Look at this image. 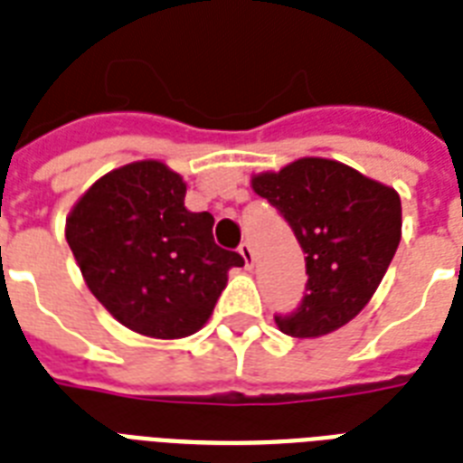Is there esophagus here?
Masks as SVG:
<instances>
[{"label": "esophagus", "instance_id": "34e87169", "mask_svg": "<svg viewBox=\"0 0 463 463\" xmlns=\"http://www.w3.org/2000/svg\"><path fill=\"white\" fill-rule=\"evenodd\" d=\"M238 250H240V254H242V260H245V267L252 269V264H254V250H252V245H250V242H242V245H240Z\"/></svg>", "mask_w": 463, "mask_h": 463}]
</instances>
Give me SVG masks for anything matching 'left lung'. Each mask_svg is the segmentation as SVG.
I'll list each match as a JSON object with an SVG mask.
<instances>
[{
  "label": "left lung",
  "instance_id": "1",
  "mask_svg": "<svg viewBox=\"0 0 463 463\" xmlns=\"http://www.w3.org/2000/svg\"><path fill=\"white\" fill-rule=\"evenodd\" d=\"M293 228L307 283L293 312L276 315L283 334L324 336L370 303L402 240V199L392 187L326 158H300L252 177Z\"/></svg>",
  "mask_w": 463,
  "mask_h": 463
}]
</instances>
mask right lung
I'll list each match as a JSON object with an SVG mask.
<instances>
[{"instance_id": "right-lung-1", "label": "right lung", "mask_w": 463, "mask_h": 463, "mask_svg": "<svg viewBox=\"0 0 463 463\" xmlns=\"http://www.w3.org/2000/svg\"><path fill=\"white\" fill-rule=\"evenodd\" d=\"M187 184L158 160L103 175L67 218V242L90 293L118 322L154 338H182L206 324L242 267L213 240L209 211L184 209Z\"/></svg>"}]
</instances>
